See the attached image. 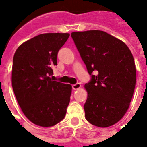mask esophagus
Returning a JSON list of instances; mask_svg holds the SVG:
<instances>
[{
  "mask_svg": "<svg viewBox=\"0 0 147 147\" xmlns=\"http://www.w3.org/2000/svg\"><path fill=\"white\" fill-rule=\"evenodd\" d=\"M81 88V84L80 83H76L75 85H72V89L74 90H78Z\"/></svg>",
  "mask_w": 147,
  "mask_h": 147,
  "instance_id": "34e87169",
  "label": "esophagus"
}]
</instances>
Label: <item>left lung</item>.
Instances as JSON below:
<instances>
[{"mask_svg":"<svg viewBox=\"0 0 147 147\" xmlns=\"http://www.w3.org/2000/svg\"><path fill=\"white\" fill-rule=\"evenodd\" d=\"M71 36L92 76L85 85V118L99 127L114 125L126 114L134 92L132 53L124 42L104 31L73 32Z\"/></svg>","mask_w":147,"mask_h":147,"instance_id":"1","label":"left lung"}]
</instances>
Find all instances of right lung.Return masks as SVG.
<instances>
[{
    "label": "right lung",
    "instance_id": "1",
    "mask_svg": "<svg viewBox=\"0 0 147 147\" xmlns=\"http://www.w3.org/2000/svg\"><path fill=\"white\" fill-rule=\"evenodd\" d=\"M69 33H43L27 40L15 52L12 87L24 115L36 125L53 127L64 119L71 85L53 81V68Z\"/></svg>",
    "mask_w": 147,
    "mask_h": 147
}]
</instances>
